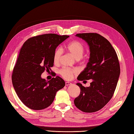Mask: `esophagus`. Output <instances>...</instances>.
<instances>
[{"instance_id": "esophagus-1", "label": "esophagus", "mask_w": 134, "mask_h": 134, "mask_svg": "<svg viewBox=\"0 0 134 134\" xmlns=\"http://www.w3.org/2000/svg\"><path fill=\"white\" fill-rule=\"evenodd\" d=\"M71 83L70 82H66L65 83V85L66 86H69V85H71Z\"/></svg>"}]
</instances>
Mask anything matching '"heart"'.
I'll return each mask as SVG.
<instances>
[{
    "label": "heart",
    "mask_w": 134,
    "mask_h": 134,
    "mask_svg": "<svg viewBox=\"0 0 134 134\" xmlns=\"http://www.w3.org/2000/svg\"><path fill=\"white\" fill-rule=\"evenodd\" d=\"M66 49L69 51L74 58L76 59H80L83 55L85 51V46L81 42L78 40H73L68 43L65 46ZM63 51L60 48H58L55 51L53 55V60L55 64H58L61 60ZM79 73L77 69H69V68H63L59 70V74L63 78L70 80L73 77V76Z\"/></svg>",
    "instance_id": "obj_1"
}]
</instances>
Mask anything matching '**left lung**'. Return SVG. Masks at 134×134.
<instances>
[{
  "instance_id": "obj_1",
  "label": "left lung",
  "mask_w": 134,
  "mask_h": 134,
  "mask_svg": "<svg viewBox=\"0 0 134 134\" xmlns=\"http://www.w3.org/2000/svg\"><path fill=\"white\" fill-rule=\"evenodd\" d=\"M76 36L88 43L91 52L87 67L77 79L80 81L92 79V82L86 88L77 83L80 93L74 103L81 111L93 113L104 107L113 96L120 75V64L114 49L101 35L78 33Z\"/></svg>"
}]
</instances>
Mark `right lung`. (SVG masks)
Here are the masks:
<instances>
[{
	"mask_svg": "<svg viewBox=\"0 0 134 134\" xmlns=\"http://www.w3.org/2000/svg\"><path fill=\"white\" fill-rule=\"evenodd\" d=\"M69 37L44 34L30 38L21 47L12 73V82L19 98L30 109L49 107L57 91L65 86L64 80L59 76L46 81L41 75L54 66L55 49Z\"/></svg>",
	"mask_w": 134,
	"mask_h": 134,
	"instance_id": "add662e5",
	"label": "right lung"
}]
</instances>
